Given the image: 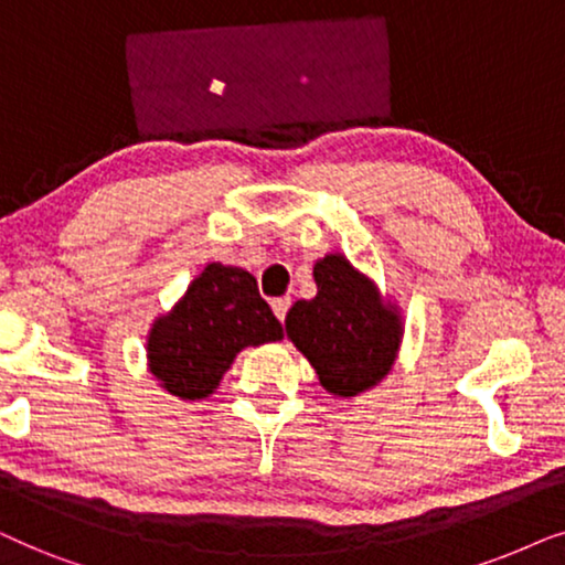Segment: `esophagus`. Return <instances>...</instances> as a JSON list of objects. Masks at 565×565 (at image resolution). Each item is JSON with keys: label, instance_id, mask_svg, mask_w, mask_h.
I'll use <instances>...</instances> for the list:
<instances>
[{"label": "esophagus", "instance_id": "obj_1", "mask_svg": "<svg viewBox=\"0 0 565 565\" xmlns=\"http://www.w3.org/2000/svg\"><path fill=\"white\" fill-rule=\"evenodd\" d=\"M289 307H291V299L289 297H278V299H274V302H270V310H274V315L278 320H287V312H289Z\"/></svg>", "mask_w": 565, "mask_h": 565}]
</instances>
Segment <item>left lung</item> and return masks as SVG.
Wrapping results in <instances>:
<instances>
[{
	"label": "left lung",
	"instance_id": "obj_1",
	"mask_svg": "<svg viewBox=\"0 0 565 565\" xmlns=\"http://www.w3.org/2000/svg\"><path fill=\"white\" fill-rule=\"evenodd\" d=\"M318 295L287 312L289 341L305 353L330 395L353 397L387 377L403 338V318L370 276L341 253L315 263Z\"/></svg>",
	"mask_w": 565,
	"mask_h": 565
}]
</instances>
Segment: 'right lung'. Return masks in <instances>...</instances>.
Returning a JSON list of instances; mask_svg holds the SVG:
<instances>
[{
	"label": "right lung",
	"mask_w": 565,
	"mask_h": 565,
	"mask_svg": "<svg viewBox=\"0 0 565 565\" xmlns=\"http://www.w3.org/2000/svg\"><path fill=\"white\" fill-rule=\"evenodd\" d=\"M281 338V322L260 297L253 274L209 263L149 330V372L180 401H204L239 351Z\"/></svg>",
	"instance_id": "right-lung-1"
}]
</instances>
